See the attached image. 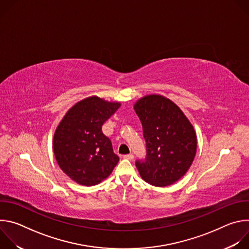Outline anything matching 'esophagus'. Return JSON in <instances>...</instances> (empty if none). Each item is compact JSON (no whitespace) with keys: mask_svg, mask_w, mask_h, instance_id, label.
<instances>
[{"mask_svg":"<svg viewBox=\"0 0 249 249\" xmlns=\"http://www.w3.org/2000/svg\"><path fill=\"white\" fill-rule=\"evenodd\" d=\"M123 158H124V159H126V160H132L134 159V156H133L132 154H128V155H124V156H123Z\"/></svg>","mask_w":249,"mask_h":249,"instance_id":"obj_1","label":"esophagus"}]
</instances>
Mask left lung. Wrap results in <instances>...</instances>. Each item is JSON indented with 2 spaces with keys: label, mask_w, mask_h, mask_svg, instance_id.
Here are the masks:
<instances>
[{
  "label": "left lung",
  "mask_w": 249,
  "mask_h": 249,
  "mask_svg": "<svg viewBox=\"0 0 249 249\" xmlns=\"http://www.w3.org/2000/svg\"><path fill=\"white\" fill-rule=\"evenodd\" d=\"M134 109L143 126L147 149L146 159L136 160L141 177L158 187L173 184L187 172L196 155L192 124L178 106L162 95L141 98Z\"/></svg>",
  "instance_id": "1"
}]
</instances>
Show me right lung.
Instances as JSON below:
<instances>
[{
	"label": "right lung",
	"instance_id": "add662e5",
	"mask_svg": "<svg viewBox=\"0 0 249 249\" xmlns=\"http://www.w3.org/2000/svg\"><path fill=\"white\" fill-rule=\"evenodd\" d=\"M119 107V102L88 97L70 108L58 125L53 139L54 155L72 180L92 186L112 172L119 157L101 127Z\"/></svg>",
	"mask_w": 249,
	"mask_h": 249
}]
</instances>
